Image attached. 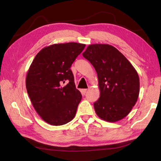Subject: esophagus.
I'll return each mask as SVG.
<instances>
[{"instance_id": "esophagus-1", "label": "esophagus", "mask_w": 161, "mask_h": 161, "mask_svg": "<svg viewBox=\"0 0 161 161\" xmlns=\"http://www.w3.org/2000/svg\"><path fill=\"white\" fill-rule=\"evenodd\" d=\"M86 91H87V89H82V90H81V92H82V94H85Z\"/></svg>"}]
</instances>
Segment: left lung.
Wrapping results in <instances>:
<instances>
[{"label":"left lung","instance_id":"obj_1","mask_svg":"<svg viewBox=\"0 0 161 161\" xmlns=\"http://www.w3.org/2000/svg\"><path fill=\"white\" fill-rule=\"evenodd\" d=\"M82 56L93 66L98 76L100 97L94 103L97 115L109 122L124 118L138 100L137 72L122 53L108 44L89 45Z\"/></svg>","mask_w":161,"mask_h":161}]
</instances>
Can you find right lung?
<instances>
[{"label":"right lung","instance_id":"right-lung-1","mask_svg":"<svg viewBox=\"0 0 161 161\" xmlns=\"http://www.w3.org/2000/svg\"><path fill=\"white\" fill-rule=\"evenodd\" d=\"M85 46L75 42L53 44L43 48L31 63L26 77L27 93L34 109L47 124L62 125L75 118L82 95L70 66Z\"/></svg>","mask_w":161,"mask_h":161}]
</instances>
